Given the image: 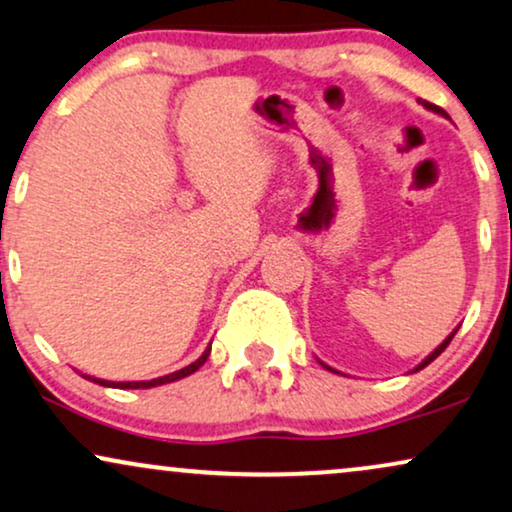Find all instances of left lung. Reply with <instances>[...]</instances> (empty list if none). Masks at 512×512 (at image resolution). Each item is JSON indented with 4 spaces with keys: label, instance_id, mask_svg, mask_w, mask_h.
<instances>
[{
    "label": "left lung",
    "instance_id": "8db88e82",
    "mask_svg": "<svg viewBox=\"0 0 512 512\" xmlns=\"http://www.w3.org/2000/svg\"><path fill=\"white\" fill-rule=\"evenodd\" d=\"M420 103H423V106H425V108H430V111H435V113H439V115H446V113L442 111V108H439V106H435V103H430V101H420ZM454 335H456V333H451V335H449V338H446V340L442 342V345H439V347L435 349V352H432V354H430V357H428V359H425V361H423V364H420V366L416 368V371H420V368H425V366H428V364H430V361H435V359L439 357V354H442V352H444V349H446V345H449V342H451V338H454Z\"/></svg>",
    "mask_w": 512,
    "mask_h": 512
}]
</instances>
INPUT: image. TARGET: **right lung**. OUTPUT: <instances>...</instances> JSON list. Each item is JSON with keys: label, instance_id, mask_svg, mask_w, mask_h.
Segmentation results:
<instances>
[{"label": "right lung", "instance_id": "right-lung-1", "mask_svg": "<svg viewBox=\"0 0 512 512\" xmlns=\"http://www.w3.org/2000/svg\"><path fill=\"white\" fill-rule=\"evenodd\" d=\"M208 357H210V347L205 349V352H203V357L196 359V361H193V364H189V366H186V368H181V371H174V373H170V375H163V378L144 380V383H108V380H99V378H89V380H94V383H99V385H103V387H120V390H144V387H155V385L174 383V380H179V378H186V375L196 373L198 368L203 366L205 361H208ZM84 378H87V375H84Z\"/></svg>", "mask_w": 512, "mask_h": 512}]
</instances>
